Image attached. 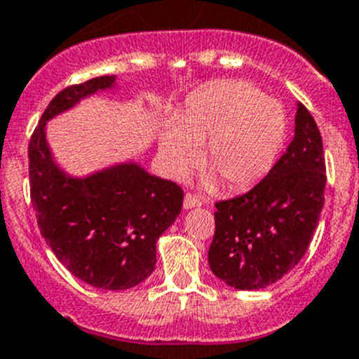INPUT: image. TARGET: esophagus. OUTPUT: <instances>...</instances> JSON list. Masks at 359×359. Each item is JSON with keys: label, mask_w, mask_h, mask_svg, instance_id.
<instances>
[{"label": "esophagus", "mask_w": 359, "mask_h": 359, "mask_svg": "<svg viewBox=\"0 0 359 359\" xmlns=\"http://www.w3.org/2000/svg\"><path fill=\"white\" fill-rule=\"evenodd\" d=\"M200 205H202V200L198 196L191 195V193H186V196H184V209H195L200 208Z\"/></svg>", "instance_id": "34e87169"}]
</instances>
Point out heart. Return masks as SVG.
Listing matches in <instances>:
<instances>
[{"instance_id": "1", "label": "heart", "mask_w": 359, "mask_h": 359, "mask_svg": "<svg viewBox=\"0 0 359 359\" xmlns=\"http://www.w3.org/2000/svg\"><path fill=\"white\" fill-rule=\"evenodd\" d=\"M286 112L277 100L243 82L225 80L200 89L182 114L166 121L159 134L164 170L182 179L198 159L208 182L224 180L232 191L259 182L276 163L286 137Z\"/></svg>"}]
</instances>
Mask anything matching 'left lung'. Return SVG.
<instances>
[{"instance_id":"left-lung-1","label":"left lung","mask_w":359,"mask_h":359,"mask_svg":"<svg viewBox=\"0 0 359 359\" xmlns=\"http://www.w3.org/2000/svg\"><path fill=\"white\" fill-rule=\"evenodd\" d=\"M325 191L320 130L297 103L295 137L268 175L245 195L216 203L209 247L212 273L236 290L277 283L304 257Z\"/></svg>"}]
</instances>
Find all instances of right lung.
I'll list each match as a JSON object with an SVG mask.
<instances>
[{
    "label": "right lung",
    "mask_w": 359,
    "mask_h": 359,
    "mask_svg": "<svg viewBox=\"0 0 359 359\" xmlns=\"http://www.w3.org/2000/svg\"><path fill=\"white\" fill-rule=\"evenodd\" d=\"M114 87L116 75H105L55 96L32 134L28 172L39 229L57 259L95 288L128 290L156 270L157 240L179 216L182 189L134 161L69 175L46 140L50 119Z\"/></svg>",
    "instance_id": "obj_1"
}]
</instances>
